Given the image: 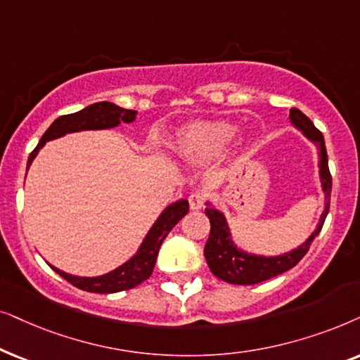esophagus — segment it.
I'll use <instances>...</instances> for the list:
<instances>
[{
    "instance_id": "34e87169",
    "label": "esophagus",
    "mask_w": 360,
    "mask_h": 360,
    "mask_svg": "<svg viewBox=\"0 0 360 360\" xmlns=\"http://www.w3.org/2000/svg\"><path fill=\"white\" fill-rule=\"evenodd\" d=\"M205 199H207V193H204V191H195L189 195V205L193 210H199L204 207L205 204Z\"/></svg>"
}]
</instances>
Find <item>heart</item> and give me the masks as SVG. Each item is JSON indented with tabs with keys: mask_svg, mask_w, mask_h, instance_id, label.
Listing matches in <instances>:
<instances>
[{
	"mask_svg": "<svg viewBox=\"0 0 360 360\" xmlns=\"http://www.w3.org/2000/svg\"><path fill=\"white\" fill-rule=\"evenodd\" d=\"M237 133V124L227 120H195L176 131L177 151L193 160H212L236 140Z\"/></svg>",
	"mask_w": 360,
	"mask_h": 360,
	"instance_id": "b5f03b06",
	"label": "heart"
}]
</instances>
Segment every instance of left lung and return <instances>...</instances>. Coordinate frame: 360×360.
Masks as SVG:
<instances>
[{
	"instance_id": "1",
	"label": "left lung",
	"mask_w": 360,
	"mask_h": 360,
	"mask_svg": "<svg viewBox=\"0 0 360 360\" xmlns=\"http://www.w3.org/2000/svg\"><path fill=\"white\" fill-rule=\"evenodd\" d=\"M290 120L295 128L303 133L311 143H314L319 151V181L321 189L324 193V210L321 214L319 222L316 225L314 232L306 238V240L293 250L281 253V255H257L238 247L232 238V230L225 219L224 212L215 209L212 202H205V214L210 220V236L207 238L204 248V257L207 260L210 271L214 273L219 280L227 281L232 285H255L262 281L270 280V278L281 275L293 268L301 258L309 250L311 242L318 236L323 229L326 215L329 212L330 200V188H333V179L328 166V153H326L324 136L314 123L306 117L298 108L290 110Z\"/></svg>"
}]
</instances>
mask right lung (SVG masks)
<instances>
[{"mask_svg":"<svg viewBox=\"0 0 360 360\" xmlns=\"http://www.w3.org/2000/svg\"><path fill=\"white\" fill-rule=\"evenodd\" d=\"M136 110H127L118 107L112 102H97L89 105L77 113L64 115L54 120V123L47 128V131L42 135L41 141L37 143L34 151L27 158V167L34 161L37 153L47 141L57 140V138L65 136L67 133L87 131V130H110V128L118 127L120 123H133L136 118ZM189 212V202L186 199H179L176 202L166 205V209L158 215L155 224L148 230V233L143 238L141 245L138 247L136 253L128 258L127 262L115 268V270L103 273L98 276H77L72 273H65L59 268L51 265L49 266L56 273H59L62 278H65L69 283L77 288L90 291V293H118V291L135 288L143 281L151 276L153 268H155L158 252L167 233L171 232L172 227Z\"/></svg>","mask_w":360,"mask_h":360,"instance_id":"add662e5","label":"right lung"}]
</instances>
